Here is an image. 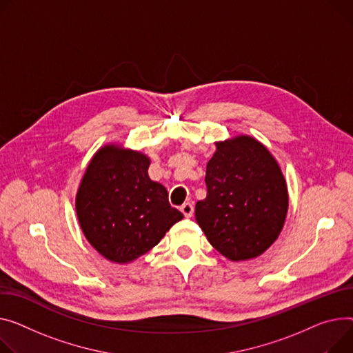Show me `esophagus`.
Masks as SVG:
<instances>
[{"label": "esophagus", "instance_id": "1", "mask_svg": "<svg viewBox=\"0 0 353 353\" xmlns=\"http://www.w3.org/2000/svg\"><path fill=\"white\" fill-rule=\"evenodd\" d=\"M181 213L185 216V217H192L193 213H194V205L192 203H184L181 207Z\"/></svg>", "mask_w": 353, "mask_h": 353}]
</instances>
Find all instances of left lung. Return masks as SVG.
<instances>
[{"instance_id": "obj_1", "label": "left lung", "mask_w": 353, "mask_h": 353, "mask_svg": "<svg viewBox=\"0 0 353 353\" xmlns=\"http://www.w3.org/2000/svg\"><path fill=\"white\" fill-rule=\"evenodd\" d=\"M207 197L196 220L207 240L228 260L263 254L283 230L288 192L271 153L248 136L217 143L207 163Z\"/></svg>"}]
</instances>
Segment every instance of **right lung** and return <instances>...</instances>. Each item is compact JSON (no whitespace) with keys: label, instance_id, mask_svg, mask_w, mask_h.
Instances as JSON below:
<instances>
[{"label":"right lung","instance_id":"add662e5","mask_svg":"<svg viewBox=\"0 0 353 353\" xmlns=\"http://www.w3.org/2000/svg\"><path fill=\"white\" fill-rule=\"evenodd\" d=\"M149 159L106 146L90 160L77 196L88 241L105 258L129 263L154 247L183 214L148 174Z\"/></svg>","mask_w":353,"mask_h":353}]
</instances>
